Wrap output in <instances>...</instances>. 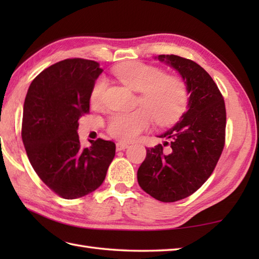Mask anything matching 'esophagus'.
<instances>
[{"label": "esophagus", "mask_w": 259, "mask_h": 259, "mask_svg": "<svg viewBox=\"0 0 259 259\" xmlns=\"http://www.w3.org/2000/svg\"><path fill=\"white\" fill-rule=\"evenodd\" d=\"M129 147L128 144H125V142H117V145H115V148H117L118 151H121V150H124L126 149V148Z\"/></svg>", "instance_id": "1"}]
</instances>
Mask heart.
Returning <instances> with one entry per match:
<instances>
[{
	"label": "heart",
	"mask_w": 259,
	"mask_h": 259,
	"mask_svg": "<svg viewBox=\"0 0 259 259\" xmlns=\"http://www.w3.org/2000/svg\"><path fill=\"white\" fill-rule=\"evenodd\" d=\"M114 75L131 90L140 92L139 103L145 109L133 112H115L107 123L108 134L115 139L134 140L151 123V115L158 124L174 123L186 109L187 88L185 82L176 75L163 74V71L153 65L134 61L119 65ZM106 81L98 79L92 88L90 100L93 106L102 102Z\"/></svg>",
	"instance_id": "b5f03b06"
}]
</instances>
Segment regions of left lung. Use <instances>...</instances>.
<instances>
[{
	"mask_svg": "<svg viewBox=\"0 0 259 259\" xmlns=\"http://www.w3.org/2000/svg\"><path fill=\"white\" fill-rule=\"evenodd\" d=\"M155 59L177 71L189 98L178 122L158 136L168 148H147L137 178L155 199L174 202L194 194L210 177L224 149L226 109L217 84L199 64L174 54Z\"/></svg>",
	"mask_w": 259,
	"mask_h": 259,
	"instance_id": "8db88e82",
	"label": "left lung"
}]
</instances>
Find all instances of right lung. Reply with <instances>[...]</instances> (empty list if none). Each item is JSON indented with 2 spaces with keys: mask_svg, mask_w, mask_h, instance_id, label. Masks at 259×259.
Instances as JSON below:
<instances>
[{
  "mask_svg": "<svg viewBox=\"0 0 259 259\" xmlns=\"http://www.w3.org/2000/svg\"><path fill=\"white\" fill-rule=\"evenodd\" d=\"M102 71L91 60H63L43 70L26 93L22 120L26 155L43 183L64 199L98 189L115 155L113 142L100 138L82 148L76 133Z\"/></svg>",
  "mask_w": 259,
  "mask_h": 259,
  "instance_id": "add662e5",
  "label": "right lung"
}]
</instances>
